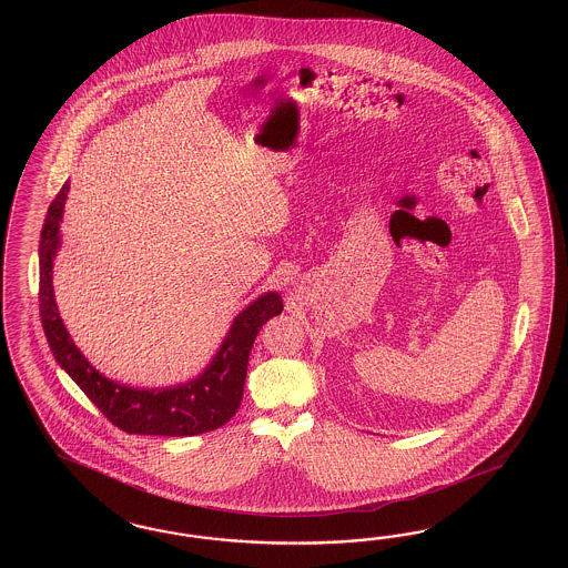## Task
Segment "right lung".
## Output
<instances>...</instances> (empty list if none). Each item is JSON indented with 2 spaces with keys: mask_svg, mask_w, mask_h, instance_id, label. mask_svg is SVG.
<instances>
[{
  "mask_svg": "<svg viewBox=\"0 0 568 568\" xmlns=\"http://www.w3.org/2000/svg\"><path fill=\"white\" fill-rule=\"evenodd\" d=\"M69 195V183L53 197L39 243V312L48 344L58 364L100 413L124 433L187 437L219 429L237 413L247 361L262 325L281 314L283 300L275 292L260 295L233 321L221 349L206 371L190 383L166 389H135L100 375L70 339L52 287L53 258L60 247V221Z\"/></svg>",
  "mask_w": 568,
  "mask_h": 568,
  "instance_id": "right-lung-1",
  "label": "right lung"
}]
</instances>
